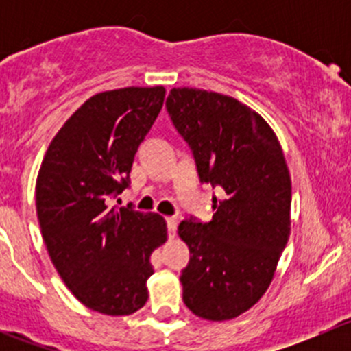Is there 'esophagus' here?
<instances>
[{
    "label": "esophagus",
    "instance_id": "34e87169",
    "mask_svg": "<svg viewBox=\"0 0 351 351\" xmlns=\"http://www.w3.org/2000/svg\"><path fill=\"white\" fill-rule=\"evenodd\" d=\"M166 224H168V231H169V236H175L176 232V228H178V219L176 217H166Z\"/></svg>",
    "mask_w": 351,
    "mask_h": 351
}]
</instances>
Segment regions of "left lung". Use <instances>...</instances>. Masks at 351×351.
I'll list each match as a JSON object with an SVG mask.
<instances>
[{
    "label": "left lung",
    "mask_w": 351,
    "mask_h": 351,
    "mask_svg": "<svg viewBox=\"0 0 351 351\" xmlns=\"http://www.w3.org/2000/svg\"><path fill=\"white\" fill-rule=\"evenodd\" d=\"M166 108L202 182L222 189L210 222L190 217L178 226L190 250L180 277L183 302L202 319H234L267 292L289 241L292 182L284 151L267 120L228 95L173 88Z\"/></svg>",
    "instance_id": "left-lung-1"
}]
</instances>
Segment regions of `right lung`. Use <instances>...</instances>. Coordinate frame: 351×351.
<instances>
[{"label":"right lung","instance_id":"add662e5","mask_svg":"<svg viewBox=\"0 0 351 351\" xmlns=\"http://www.w3.org/2000/svg\"><path fill=\"white\" fill-rule=\"evenodd\" d=\"M165 95L162 86L93 95L59 129L38 169L35 205L49 256L73 295L107 316L146 304L151 254L168 238L159 214L110 207L129 186Z\"/></svg>","mask_w":351,"mask_h":351}]
</instances>
